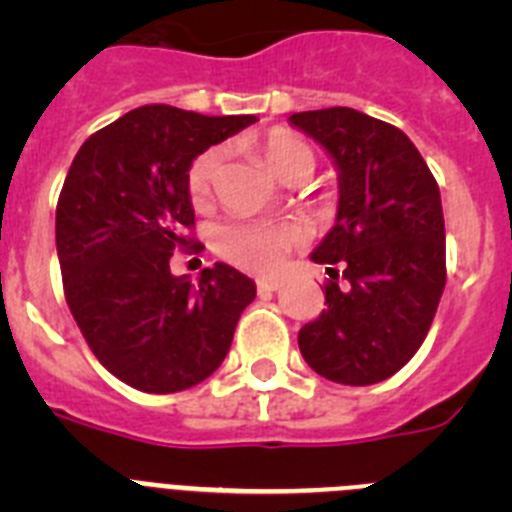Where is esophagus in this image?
<instances>
[{
  "mask_svg": "<svg viewBox=\"0 0 512 512\" xmlns=\"http://www.w3.org/2000/svg\"><path fill=\"white\" fill-rule=\"evenodd\" d=\"M256 289H259V295H271V292L282 289V282H279V279H259V282H256Z\"/></svg>",
  "mask_w": 512,
  "mask_h": 512,
  "instance_id": "esophagus-1",
  "label": "esophagus"
}]
</instances>
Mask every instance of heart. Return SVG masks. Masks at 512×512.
Masks as SVG:
<instances>
[{
    "label": "heart",
    "instance_id": "b5f03b06",
    "mask_svg": "<svg viewBox=\"0 0 512 512\" xmlns=\"http://www.w3.org/2000/svg\"><path fill=\"white\" fill-rule=\"evenodd\" d=\"M259 148L266 166L279 179L297 166H307L312 171V164H315L310 146L289 130H271L261 140ZM220 171H223V148H207L205 153L194 158L187 174L189 200L194 205L210 200ZM292 243H295V230L279 223H266V220H233V223L217 228L215 233L217 253L225 256L230 264L256 271V274L277 271Z\"/></svg>",
    "mask_w": 512,
    "mask_h": 512
}]
</instances>
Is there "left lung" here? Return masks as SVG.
I'll return each mask as SVG.
<instances>
[{
  "label": "left lung",
  "instance_id": "left-lung-1",
  "mask_svg": "<svg viewBox=\"0 0 512 512\" xmlns=\"http://www.w3.org/2000/svg\"><path fill=\"white\" fill-rule=\"evenodd\" d=\"M289 125L318 140L338 171L336 225L310 256L328 271V310L302 325L300 351L330 382L377 384L413 359L443 295L441 192L390 122L328 107L297 112Z\"/></svg>",
  "mask_w": 512,
  "mask_h": 512
}]
</instances>
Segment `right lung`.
Returning a JSON list of instances; mask_svg holds the SVG:
<instances>
[{"label":"right lung","mask_w":512,"mask_h":512,"mask_svg":"<svg viewBox=\"0 0 512 512\" xmlns=\"http://www.w3.org/2000/svg\"><path fill=\"white\" fill-rule=\"evenodd\" d=\"M253 115L207 117L146 104L87 138L56 207L63 292L99 364L140 392L169 395L223 364L256 284L228 264L197 282L171 274L194 225L187 174Z\"/></svg>","instance_id":"add662e5"}]
</instances>
